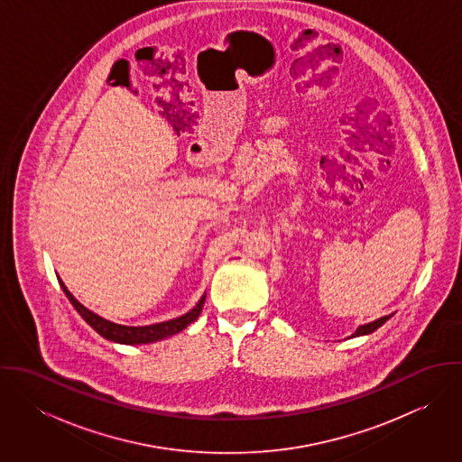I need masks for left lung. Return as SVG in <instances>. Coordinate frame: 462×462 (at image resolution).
<instances>
[{
	"label": "left lung",
	"instance_id": "8db88e82",
	"mask_svg": "<svg viewBox=\"0 0 462 462\" xmlns=\"http://www.w3.org/2000/svg\"><path fill=\"white\" fill-rule=\"evenodd\" d=\"M390 319V315H386V317H381L379 320H375V322H370V324H365V326H361V328H357V330L352 334V337L354 336H363V334H370V332H374L375 329H379L386 320Z\"/></svg>",
	"mask_w": 462,
	"mask_h": 462
}]
</instances>
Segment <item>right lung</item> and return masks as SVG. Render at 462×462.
I'll return each instance as SVG.
<instances>
[{
  "instance_id": "right-lung-1",
  "label": "right lung",
  "mask_w": 462,
  "mask_h": 462,
  "mask_svg": "<svg viewBox=\"0 0 462 462\" xmlns=\"http://www.w3.org/2000/svg\"><path fill=\"white\" fill-rule=\"evenodd\" d=\"M60 281V286L64 290V293L67 295V299L70 300V304L74 306V310L79 313V317L96 330L97 334H101L103 337L110 339V341H116V343H125V345H138V343H151V341H156V339H163L167 336H172L180 330L185 329L189 324H192L200 313L202 306H204V297L198 302V306L189 311L187 315L183 317H178L174 320H169V322H162V324H152V326H145V328H130V326H119V324H114V322H108L105 319H101L99 315L92 313L90 310H87L85 306H81L72 295L70 291L67 290L66 284Z\"/></svg>"
}]
</instances>
